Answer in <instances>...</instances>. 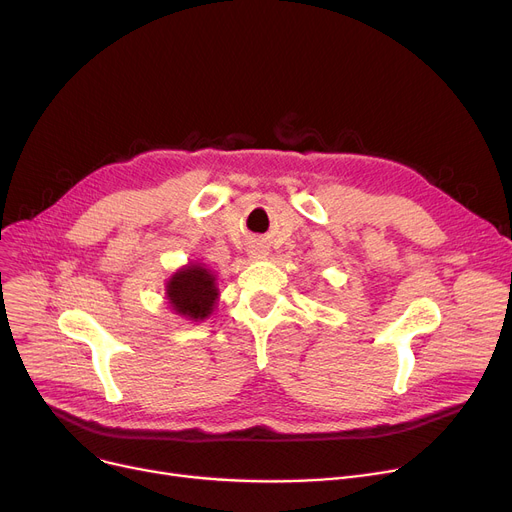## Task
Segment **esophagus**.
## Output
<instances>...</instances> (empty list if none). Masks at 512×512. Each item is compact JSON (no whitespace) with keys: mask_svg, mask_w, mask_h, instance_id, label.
I'll list each match as a JSON object with an SVG mask.
<instances>
[{"mask_svg":"<svg viewBox=\"0 0 512 512\" xmlns=\"http://www.w3.org/2000/svg\"><path fill=\"white\" fill-rule=\"evenodd\" d=\"M251 255H253V257H257V259L261 257V253H251Z\"/></svg>","mask_w":512,"mask_h":512,"instance_id":"esophagus-1","label":"esophagus"}]
</instances>
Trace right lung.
<instances>
[{"label":"right lung","instance_id":"add662e5","mask_svg":"<svg viewBox=\"0 0 512 512\" xmlns=\"http://www.w3.org/2000/svg\"><path fill=\"white\" fill-rule=\"evenodd\" d=\"M215 274L201 261H188L166 282V301L172 313L191 319H207L220 299Z\"/></svg>","mask_w":512,"mask_h":512}]
</instances>
